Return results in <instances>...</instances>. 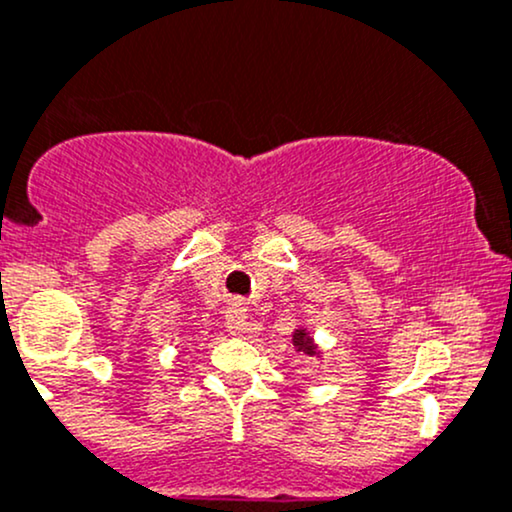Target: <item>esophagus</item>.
<instances>
[{
	"instance_id": "esophagus-1",
	"label": "esophagus",
	"mask_w": 512,
	"mask_h": 512,
	"mask_svg": "<svg viewBox=\"0 0 512 512\" xmlns=\"http://www.w3.org/2000/svg\"><path fill=\"white\" fill-rule=\"evenodd\" d=\"M227 330H230L232 335H244L246 330H249V318H246V309L244 304H232L230 309H227Z\"/></svg>"
}]
</instances>
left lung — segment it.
<instances>
[{"label":"left lung","mask_w":512,"mask_h":512,"mask_svg":"<svg viewBox=\"0 0 512 512\" xmlns=\"http://www.w3.org/2000/svg\"><path fill=\"white\" fill-rule=\"evenodd\" d=\"M292 345H294V350L306 354V357H321V352H318V347L314 345V338H311L304 328L294 330Z\"/></svg>","instance_id":"1"}]
</instances>
